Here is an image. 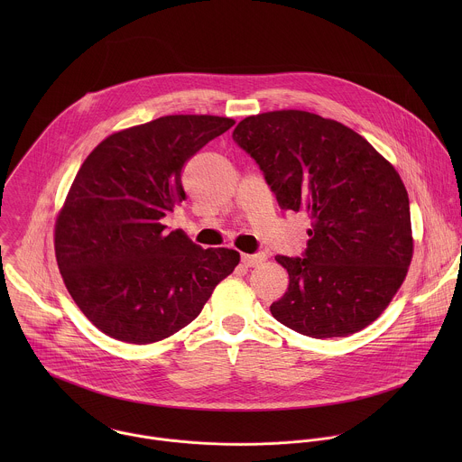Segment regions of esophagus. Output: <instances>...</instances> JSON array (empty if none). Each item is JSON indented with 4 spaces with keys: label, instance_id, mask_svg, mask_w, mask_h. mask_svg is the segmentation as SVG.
<instances>
[{
    "label": "esophagus",
    "instance_id": "1",
    "mask_svg": "<svg viewBox=\"0 0 462 462\" xmlns=\"http://www.w3.org/2000/svg\"><path fill=\"white\" fill-rule=\"evenodd\" d=\"M263 254H242V263L245 266H256L263 262Z\"/></svg>",
    "mask_w": 462,
    "mask_h": 462
}]
</instances>
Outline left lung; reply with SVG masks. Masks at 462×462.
Masks as SVG:
<instances>
[{
  "label": "left lung",
  "instance_id": "1",
  "mask_svg": "<svg viewBox=\"0 0 462 462\" xmlns=\"http://www.w3.org/2000/svg\"><path fill=\"white\" fill-rule=\"evenodd\" d=\"M233 140L281 209L311 218L302 258L275 256L290 284L270 306L273 319L319 339L370 326L412 258L409 198L393 165L361 134L300 110L251 116Z\"/></svg>",
  "mask_w": 462,
  "mask_h": 462
}]
</instances>
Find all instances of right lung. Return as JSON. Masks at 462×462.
<instances>
[{"instance_id": "1", "label": "right lung", "mask_w": 462, "mask_h": 462, "mask_svg": "<svg viewBox=\"0 0 462 462\" xmlns=\"http://www.w3.org/2000/svg\"><path fill=\"white\" fill-rule=\"evenodd\" d=\"M233 119L167 116L105 138L83 162L55 226V253L83 315L126 343H154L189 326L240 262L200 249L162 218L187 194L185 163Z\"/></svg>"}]
</instances>
